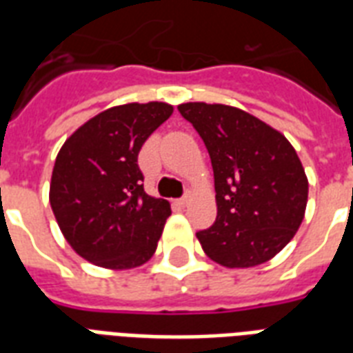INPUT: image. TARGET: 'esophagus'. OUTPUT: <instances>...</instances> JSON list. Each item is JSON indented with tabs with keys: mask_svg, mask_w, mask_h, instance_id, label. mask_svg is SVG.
<instances>
[{
	"mask_svg": "<svg viewBox=\"0 0 353 353\" xmlns=\"http://www.w3.org/2000/svg\"><path fill=\"white\" fill-rule=\"evenodd\" d=\"M188 203H190V196H183L181 199H177V205H179V207H187Z\"/></svg>",
	"mask_w": 353,
	"mask_h": 353,
	"instance_id": "34e87169",
	"label": "esophagus"
}]
</instances>
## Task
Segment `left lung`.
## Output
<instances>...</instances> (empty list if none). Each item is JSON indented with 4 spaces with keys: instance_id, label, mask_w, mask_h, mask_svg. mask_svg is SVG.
<instances>
[{
    "instance_id": "1",
    "label": "left lung",
    "mask_w": 353,
    "mask_h": 353,
    "mask_svg": "<svg viewBox=\"0 0 353 353\" xmlns=\"http://www.w3.org/2000/svg\"><path fill=\"white\" fill-rule=\"evenodd\" d=\"M209 150L218 216L196 232L205 254L223 268H254L284 249L299 231L307 177L291 143L251 113L187 102L177 106Z\"/></svg>"
}]
</instances>
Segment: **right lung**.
I'll return each mask as SVG.
<instances>
[{
	"mask_svg": "<svg viewBox=\"0 0 353 353\" xmlns=\"http://www.w3.org/2000/svg\"><path fill=\"white\" fill-rule=\"evenodd\" d=\"M172 112L166 102L110 108L58 152L49 201L69 245L88 262L132 269L157 249L170 203L144 192L137 157Z\"/></svg>",
	"mask_w": 353,
	"mask_h": 353,
	"instance_id": "1",
	"label": "right lung"
}]
</instances>
